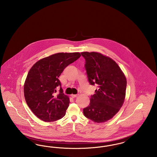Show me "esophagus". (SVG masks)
I'll list each match as a JSON object with an SVG mask.
<instances>
[{
  "instance_id": "esophagus-1",
  "label": "esophagus",
  "mask_w": 157,
  "mask_h": 157,
  "mask_svg": "<svg viewBox=\"0 0 157 157\" xmlns=\"http://www.w3.org/2000/svg\"><path fill=\"white\" fill-rule=\"evenodd\" d=\"M78 94H72V95H71V97L73 98H76V97H78Z\"/></svg>"
}]
</instances>
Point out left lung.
Returning a JSON list of instances; mask_svg holds the SVG:
<instances>
[{
    "label": "left lung",
    "mask_w": 157,
    "mask_h": 157,
    "mask_svg": "<svg viewBox=\"0 0 157 157\" xmlns=\"http://www.w3.org/2000/svg\"><path fill=\"white\" fill-rule=\"evenodd\" d=\"M85 59V69L91 85H97L90 96L88 106L83 109L85 117L94 122H104L111 119L124 104L127 79L118 64L100 53H81Z\"/></svg>",
    "instance_id": "left-lung-1"
}]
</instances>
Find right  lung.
<instances>
[{"mask_svg": "<svg viewBox=\"0 0 157 157\" xmlns=\"http://www.w3.org/2000/svg\"><path fill=\"white\" fill-rule=\"evenodd\" d=\"M80 56L79 52L58 53L38 60L31 67L25 82L24 95L31 111L40 120L53 122L65 116L69 99L63 94L58 78Z\"/></svg>", "mask_w": 157, "mask_h": 157, "instance_id": "obj_1", "label": "right lung"}]
</instances>
